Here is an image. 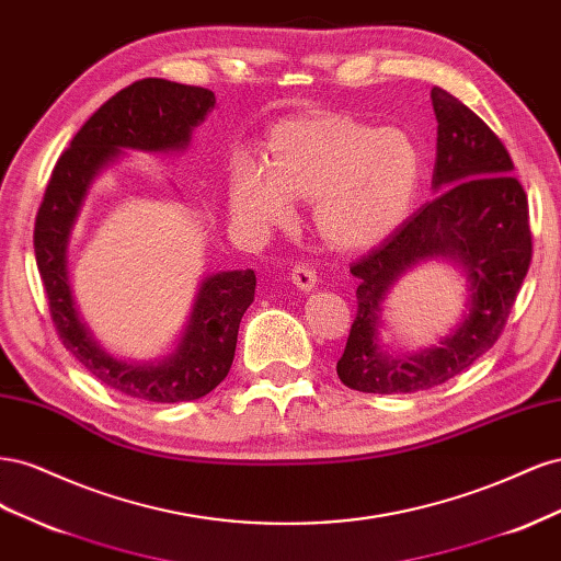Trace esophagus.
<instances>
[{
    "label": "esophagus",
    "mask_w": 561,
    "mask_h": 561,
    "mask_svg": "<svg viewBox=\"0 0 561 561\" xmlns=\"http://www.w3.org/2000/svg\"><path fill=\"white\" fill-rule=\"evenodd\" d=\"M293 283L299 287L301 293H313L316 285H318L316 268L311 264H297L293 268Z\"/></svg>",
    "instance_id": "1"
}]
</instances>
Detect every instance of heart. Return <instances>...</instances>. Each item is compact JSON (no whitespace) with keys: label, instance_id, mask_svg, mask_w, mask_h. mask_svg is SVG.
<instances>
[{"label":"heart","instance_id":"b5f03b06","mask_svg":"<svg viewBox=\"0 0 561 561\" xmlns=\"http://www.w3.org/2000/svg\"><path fill=\"white\" fill-rule=\"evenodd\" d=\"M423 154L402 128H375L344 114L285 122L268 138V161L241 159L229 206L252 229L295 219V198H313V225L339 250L379 245L410 215Z\"/></svg>","mask_w":561,"mask_h":561}]
</instances>
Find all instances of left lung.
Listing matches in <instances>:
<instances>
[{
    "instance_id": "8db88e82",
    "label": "left lung",
    "mask_w": 561,
    "mask_h": 561,
    "mask_svg": "<svg viewBox=\"0 0 561 561\" xmlns=\"http://www.w3.org/2000/svg\"><path fill=\"white\" fill-rule=\"evenodd\" d=\"M437 194L351 266L358 316L336 375L363 393H414L461 375L496 344L531 262L529 203L503 142L461 100L431 91ZM447 261L467 278V311L437 345L393 354L380 344L392 285L419 263Z\"/></svg>"
}]
</instances>
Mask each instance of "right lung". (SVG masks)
<instances>
[{
    "label": "right lung",
    "instance_id": "right-lung-1",
    "mask_svg": "<svg viewBox=\"0 0 561 561\" xmlns=\"http://www.w3.org/2000/svg\"><path fill=\"white\" fill-rule=\"evenodd\" d=\"M215 110V93L168 79H140L112 95L58 159L35 225V254L50 318L65 348L95 379L149 402L208 396L229 375L241 318L254 299V271L203 276L173 348L154 360H122L98 342L83 320L72 280L70 243L93 180L126 151L171 154L192 145V133Z\"/></svg>",
    "mask_w": 561,
    "mask_h": 561
}]
</instances>
